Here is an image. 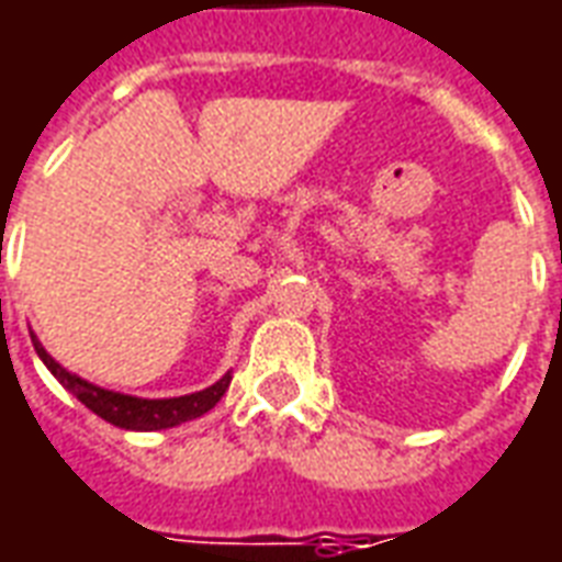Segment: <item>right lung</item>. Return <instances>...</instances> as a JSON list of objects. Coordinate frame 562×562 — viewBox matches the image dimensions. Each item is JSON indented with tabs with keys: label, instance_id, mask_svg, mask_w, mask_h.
<instances>
[{
	"label": "right lung",
	"instance_id": "1",
	"mask_svg": "<svg viewBox=\"0 0 562 562\" xmlns=\"http://www.w3.org/2000/svg\"><path fill=\"white\" fill-rule=\"evenodd\" d=\"M30 337H33V347L35 352H38V359L45 362V368H48L50 374L57 376L63 386L72 392L88 411H93L97 417H103L105 423H112L117 429L158 431L182 426L188 419H198L203 417L206 411H213L215 404H218V398H222L227 392V386H231V371H227L222 380H215L213 386L191 392V395H179V398H136V395H124V392L93 386V383L81 380V376L72 374V371H66L60 362L50 359V352L38 344V337H35L33 331H30Z\"/></svg>",
	"mask_w": 562,
	"mask_h": 562
}]
</instances>
